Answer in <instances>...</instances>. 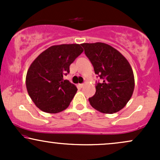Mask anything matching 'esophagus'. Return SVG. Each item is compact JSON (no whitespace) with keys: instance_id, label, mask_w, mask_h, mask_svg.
<instances>
[{"instance_id":"34e87169","label":"esophagus","mask_w":160,"mask_h":160,"mask_svg":"<svg viewBox=\"0 0 160 160\" xmlns=\"http://www.w3.org/2000/svg\"><path fill=\"white\" fill-rule=\"evenodd\" d=\"M83 86H84V83H79L78 84V86L80 88H82V87H83Z\"/></svg>"}]
</instances>
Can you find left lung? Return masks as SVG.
I'll use <instances>...</instances> for the list:
<instances>
[{"label": "left lung", "instance_id": "8db88e82", "mask_svg": "<svg viewBox=\"0 0 160 160\" xmlns=\"http://www.w3.org/2000/svg\"><path fill=\"white\" fill-rule=\"evenodd\" d=\"M101 82L95 94L89 98L91 106L104 113L122 109L132 95L135 78L131 65L118 50L104 43H82Z\"/></svg>", "mask_w": 160, "mask_h": 160}]
</instances>
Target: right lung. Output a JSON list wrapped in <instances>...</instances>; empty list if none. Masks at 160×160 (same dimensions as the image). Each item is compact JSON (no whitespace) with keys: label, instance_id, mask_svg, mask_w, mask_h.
I'll return each mask as SVG.
<instances>
[{"label":"right lung","instance_id":"obj_1","mask_svg":"<svg viewBox=\"0 0 160 160\" xmlns=\"http://www.w3.org/2000/svg\"><path fill=\"white\" fill-rule=\"evenodd\" d=\"M83 49L80 44L49 47L30 65L26 75L28 93L35 105L46 113H59L69 106L78 89L64 80L69 67Z\"/></svg>","mask_w":160,"mask_h":160}]
</instances>
